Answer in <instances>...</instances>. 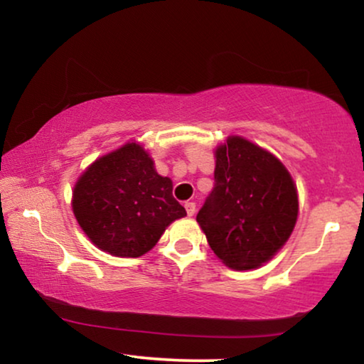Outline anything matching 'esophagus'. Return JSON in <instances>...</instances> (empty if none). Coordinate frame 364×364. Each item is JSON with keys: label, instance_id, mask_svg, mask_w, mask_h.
<instances>
[{"label": "esophagus", "instance_id": "esophagus-1", "mask_svg": "<svg viewBox=\"0 0 364 364\" xmlns=\"http://www.w3.org/2000/svg\"><path fill=\"white\" fill-rule=\"evenodd\" d=\"M183 207H186L188 217H192L193 213H196V203H193V202H186V205H183Z\"/></svg>", "mask_w": 364, "mask_h": 364}]
</instances>
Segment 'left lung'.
Masks as SVG:
<instances>
[{
  "label": "left lung",
  "mask_w": 364,
  "mask_h": 364,
  "mask_svg": "<svg viewBox=\"0 0 364 364\" xmlns=\"http://www.w3.org/2000/svg\"><path fill=\"white\" fill-rule=\"evenodd\" d=\"M215 186L197 222L213 253L235 270L272 260L298 218V192L280 159L240 136L215 149Z\"/></svg>",
  "instance_id": "obj_1"
}]
</instances>
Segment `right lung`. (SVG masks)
Wrapping results in <instances>:
<instances>
[{
  "label": "right lung",
  "instance_id": "1",
  "mask_svg": "<svg viewBox=\"0 0 364 364\" xmlns=\"http://www.w3.org/2000/svg\"><path fill=\"white\" fill-rule=\"evenodd\" d=\"M74 217L94 245L114 257L152 250L173 220L187 215L172 196V181L159 176L152 157L127 142L99 157L73 191Z\"/></svg>",
  "mask_w": 364,
  "mask_h": 364
}]
</instances>
